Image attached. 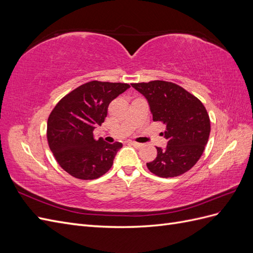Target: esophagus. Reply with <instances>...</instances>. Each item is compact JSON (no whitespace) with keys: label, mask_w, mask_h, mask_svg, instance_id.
<instances>
[{"label":"esophagus","mask_w":253,"mask_h":253,"mask_svg":"<svg viewBox=\"0 0 253 253\" xmlns=\"http://www.w3.org/2000/svg\"><path fill=\"white\" fill-rule=\"evenodd\" d=\"M129 143H131V144L133 145V147H135V148H137V149H140V148L143 147L142 143H138V142H135V141H131Z\"/></svg>","instance_id":"1"}]
</instances>
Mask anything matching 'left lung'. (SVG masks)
Masks as SVG:
<instances>
[{"mask_svg": "<svg viewBox=\"0 0 253 253\" xmlns=\"http://www.w3.org/2000/svg\"><path fill=\"white\" fill-rule=\"evenodd\" d=\"M131 85L147 99L153 120L166 125V149L147 164L159 177H175L189 171L201 158L210 135V118L200 99L177 84L155 80Z\"/></svg>", "mask_w": 253, "mask_h": 253, "instance_id": "obj_1", "label": "left lung"}]
</instances>
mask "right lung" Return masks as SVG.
I'll return each instance as SVG.
<instances>
[{"label": "right lung", "mask_w": 253, "mask_h": 253, "mask_svg": "<svg viewBox=\"0 0 253 253\" xmlns=\"http://www.w3.org/2000/svg\"><path fill=\"white\" fill-rule=\"evenodd\" d=\"M129 87L126 83L90 81L64 96L47 120V141L57 163L76 178L90 180L108 172L122 143L94 138L109 104Z\"/></svg>", "instance_id": "obj_1"}]
</instances>
